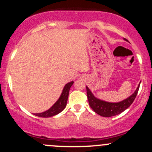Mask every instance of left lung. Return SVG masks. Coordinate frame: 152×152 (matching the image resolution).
Here are the masks:
<instances>
[{
    "instance_id": "left-lung-1",
    "label": "left lung",
    "mask_w": 152,
    "mask_h": 152,
    "mask_svg": "<svg viewBox=\"0 0 152 152\" xmlns=\"http://www.w3.org/2000/svg\"><path fill=\"white\" fill-rule=\"evenodd\" d=\"M124 39L126 40V39ZM139 87H140V84L137 86L134 93H132L127 99H124L121 102H108L96 98L92 93L91 90L89 89V87L86 86L89 104L95 113H96L99 115L103 116V117H112V116L117 115L126 110L134 102L137 94V92H138Z\"/></svg>"
}]
</instances>
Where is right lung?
Instances as JSON below:
<instances>
[{
	"label": "right lung",
	"instance_id": "obj_1",
	"mask_svg": "<svg viewBox=\"0 0 152 152\" xmlns=\"http://www.w3.org/2000/svg\"><path fill=\"white\" fill-rule=\"evenodd\" d=\"M74 82H70L66 84L64 87L63 90L62 92L60 97L59 98L56 103L54 104L50 109L46 110V111L43 112V113H34V115L38 116V117H42V118H49L54 116L56 115L59 114V113L62 111L65 108L67 105V99H68L69 96V91H70V88Z\"/></svg>",
	"mask_w": 152,
	"mask_h": 152
}]
</instances>
